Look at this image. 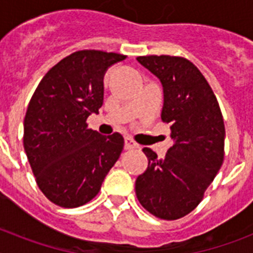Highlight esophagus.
<instances>
[{"instance_id":"1","label":"esophagus","mask_w":253,"mask_h":253,"mask_svg":"<svg viewBox=\"0 0 253 253\" xmlns=\"http://www.w3.org/2000/svg\"><path fill=\"white\" fill-rule=\"evenodd\" d=\"M137 144L134 143V140L129 137L124 138V148L125 149H131V148H137Z\"/></svg>"}]
</instances>
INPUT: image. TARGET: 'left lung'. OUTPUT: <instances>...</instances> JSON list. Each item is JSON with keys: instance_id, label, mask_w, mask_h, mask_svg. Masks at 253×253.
Returning a JSON list of instances; mask_svg holds the SVG:
<instances>
[{"instance_id": "1", "label": "left lung", "mask_w": 253, "mask_h": 253, "mask_svg": "<svg viewBox=\"0 0 253 253\" xmlns=\"http://www.w3.org/2000/svg\"><path fill=\"white\" fill-rule=\"evenodd\" d=\"M137 60L162 84V122L171 126L173 144L158 158L143 148L148 167L135 181L142 207L165 220L193 211L222 167L225 129L222 111L202 72L190 60L146 55Z\"/></svg>"}]
</instances>
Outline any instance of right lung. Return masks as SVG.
I'll use <instances>...</instances> for the list:
<instances>
[{"instance_id":"right-lung-1","label":"right lung","mask_w":253,"mask_h":253,"mask_svg":"<svg viewBox=\"0 0 253 253\" xmlns=\"http://www.w3.org/2000/svg\"><path fill=\"white\" fill-rule=\"evenodd\" d=\"M125 55L80 50L48 71L29 102L24 148L42 193L62 208H77L99 194L119 160L124 138L87 128L104 102V76Z\"/></svg>"}]
</instances>
